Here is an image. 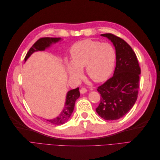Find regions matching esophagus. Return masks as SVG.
I'll use <instances>...</instances> for the list:
<instances>
[{"instance_id": "obj_1", "label": "esophagus", "mask_w": 160, "mask_h": 160, "mask_svg": "<svg viewBox=\"0 0 160 160\" xmlns=\"http://www.w3.org/2000/svg\"><path fill=\"white\" fill-rule=\"evenodd\" d=\"M86 92H87V89H86V88H82L80 89V93H81V94L85 93Z\"/></svg>"}]
</instances>
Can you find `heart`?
<instances>
[{"instance_id": "heart-1", "label": "heart", "mask_w": 160, "mask_h": 160, "mask_svg": "<svg viewBox=\"0 0 160 160\" xmlns=\"http://www.w3.org/2000/svg\"><path fill=\"white\" fill-rule=\"evenodd\" d=\"M72 62H67L71 76L79 78L81 69H86L88 76L96 83L107 80L114 69L116 52L108 42L85 39L76 42L71 49Z\"/></svg>"}]
</instances>
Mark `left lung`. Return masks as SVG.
Listing matches in <instances>:
<instances>
[{
	"mask_svg": "<svg viewBox=\"0 0 160 160\" xmlns=\"http://www.w3.org/2000/svg\"><path fill=\"white\" fill-rule=\"evenodd\" d=\"M101 36L113 42L116 67L113 76L98 88L101 98L96 111L105 120H116L127 114L138 99L141 69L135 52L123 39L111 33Z\"/></svg>",
	"mask_w": 160,
	"mask_h": 160,
	"instance_id": "1",
	"label": "left lung"
}]
</instances>
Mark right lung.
<instances>
[{
	"instance_id": "obj_1",
	"label": "right lung",
	"mask_w": 160,
	"mask_h": 160,
	"mask_svg": "<svg viewBox=\"0 0 160 160\" xmlns=\"http://www.w3.org/2000/svg\"><path fill=\"white\" fill-rule=\"evenodd\" d=\"M61 38H52V37H42L37 40L35 44H34L31 49L28 50V52L25 57V61L34 52L38 51H44L46 48L50 47V45L52 43H55L59 41ZM79 88L75 89H72L67 94L66 102L65 105V108L62 111L61 114L53 119L47 120L52 124L60 125L65 123L67 120L70 118L71 115L73 111L75 103L76 100L79 98L80 96V93L79 91Z\"/></svg>"
}]
</instances>
